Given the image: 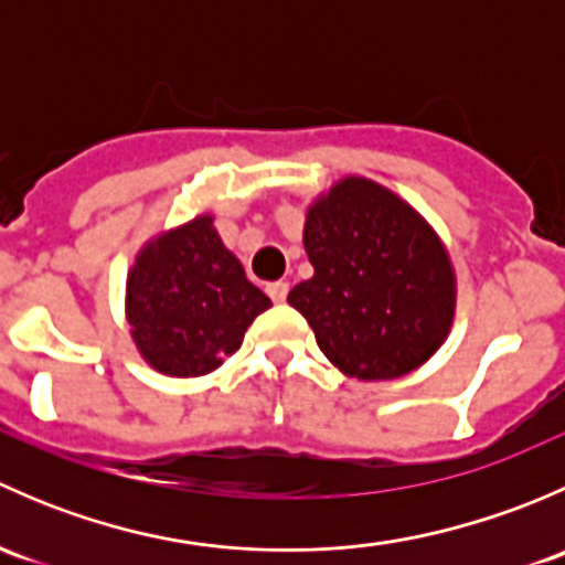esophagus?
Masks as SVG:
<instances>
[{"label": "esophagus", "mask_w": 565, "mask_h": 565, "mask_svg": "<svg viewBox=\"0 0 565 565\" xmlns=\"http://www.w3.org/2000/svg\"><path fill=\"white\" fill-rule=\"evenodd\" d=\"M287 292H289V284L287 281L267 284V295H270L273 303H284V300H287Z\"/></svg>", "instance_id": "1"}]
</instances>
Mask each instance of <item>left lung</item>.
Returning <instances> with one entry per match:
<instances>
[{"instance_id": "8db88e82", "label": "left lung", "mask_w": 565, "mask_h": 565, "mask_svg": "<svg viewBox=\"0 0 565 565\" xmlns=\"http://www.w3.org/2000/svg\"><path fill=\"white\" fill-rule=\"evenodd\" d=\"M315 276L289 292L319 350L347 377L396 380L429 361L457 309L451 256L398 193L344 177L306 213Z\"/></svg>"}]
</instances>
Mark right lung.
Segmentation results:
<instances>
[{"instance_id":"add662e5","label":"right lung","mask_w":565,"mask_h":565,"mask_svg":"<svg viewBox=\"0 0 565 565\" xmlns=\"http://www.w3.org/2000/svg\"><path fill=\"white\" fill-rule=\"evenodd\" d=\"M270 298L246 278L213 215L161 232L136 254L125 317L139 355L169 377H202L241 350Z\"/></svg>"}]
</instances>
